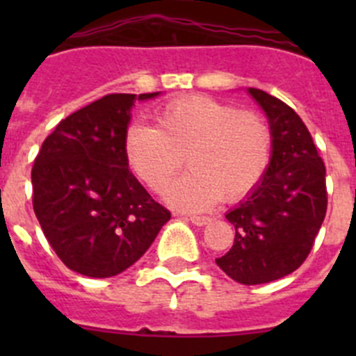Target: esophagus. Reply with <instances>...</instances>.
I'll list each match as a JSON object with an SVG mask.
<instances>
[{"instance_id":"esophagus-1","label":"esophagus","mask_w":356,"mask_h":356,"mask_svg":"<svg viewBox=\"0 0 356 356\" xmlns=\"http://www.w3.org/2000/svg\"><path fill=\"white\" fill-rule=\"evenodd\" d=\"M188 221L193 222V225H196V226H205V225H209L212 219H210V217H207V216H191V217H188Z\"/></svg>"}]
</instances>
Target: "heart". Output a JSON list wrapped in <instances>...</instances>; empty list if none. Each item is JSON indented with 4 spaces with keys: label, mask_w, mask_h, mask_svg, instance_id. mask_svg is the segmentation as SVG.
<instances>
[{
    "label": "heart",
    "mask_w": 356,
    "mask_h": 356,
    "mask_svg": "<svg viewBox=\"0 0 356 356\" xmlns=\"http://www.w3.org/2000/svg\"><path fill=\"white\" fill-rule=\"evenodd\" d=\"M271 153L266 118L207 96L172 99L156 112V128L135 122L124 135L131 171L155 193L165 191L185 159L188 172L165 193L169 205L185 212L250 194L266 175Z\"/></svg>",
    "instance_id": "obj_1"
}]
</instances>
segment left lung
<instances>
[{"mask_svg":"<svg viewBox=\"0 0 356 356\" xmlns=\"http://www.w3.org/2000/svg\"><path fill=\"white\" fill-rule=\"evenodd\" d=\"M273 131L271 162L260 184L226 213L234 246L216 264L242 285L269 284L307 260L325 221L326 169L301 118L282 99L248 89Z\"/></svg>","mask_w":356,"mask_h":356,"instance_id":"8db88e82","label":"left lung"}]
</instances>
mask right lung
Listing matches in <instances>:
<instances>
[{"instance_id": "obj_1", "label": "right lung", "mask_w": 356, "mask_h": 356, "mask_svg": "<svg viewBox=\"0 0 356 356\" xmlns=\"http://www.w3.org/2000/svg\"><path fill=\"white\" fill-rule=\"evenodd\" d=\"M108 94L58 122L31 169L33 212L58 259L74 273L110 278L147 251L171 219L128 169L124 135L135 99Z\"/></svg>"}]
</instances>
